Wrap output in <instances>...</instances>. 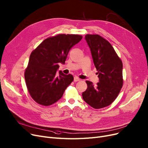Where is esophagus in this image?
<instances>
[{"instance_id":"1","label":"esophagus","mask_w":148,"mask_h":148,"mask_svg":"<svg viewBox=\"0 0 148 148\" xmlns=\"http://www.w3.org/2000/svg\"><path fill=\"white\" fill-rule=\"evenodd\" d=\"M80 80V79L78 77H75L74 79V82H78Z\"/></svg>"}]
</instances>
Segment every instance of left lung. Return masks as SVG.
Masks as SVG:
<instances>
[{
	"label": "left lung",
	"instance_id": "left-lung-1",
	"mask_svg": "<svg viewBox=\"0 0 148 148\" xmlns=\"http://www.w3.org/2000/svg\"><path fill=\"white\" fill-rule=\"evenodd\" d=\"M85 40L97 69L99 82L93 85L86 80L88 88L82 93L84 101L95 109L111 105L123 86V64L111 43L97 34H87Z\"/></svg>",
	"mask_w": 148,
	"mask_h": 148
}]
</instances>
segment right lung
Listing matches in <instances>:
<instances>
[{
	"instance_id": "add662e5",
	"label": "right lung",
	"mask_w": 148,
	"mask_h": 148,
	"mask_svg": "<svg viewBox=\"0 0 148 148\" xmlns=\"http://www.w3.org/2000/svg\"><path fill=\"white\" fill-rule=\"evenodd\" d=\"M82 36L59 34L44 40L31 53L25 71V79L31 97L37 103L49 106L60 100L74 80L71 74L59 71L65 64L70 49L78 43Z\"/></svg>"
}]
</instances>
